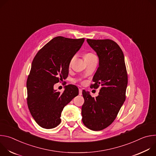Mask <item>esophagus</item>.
Segmentation results:
<instances>
[{"label":"esophagus","instance_id":"obj_1","mask_svg":"<svg viewBox=\"0 0 156 156\" xmlns=\"http://www.w3.org/2000/svg\"><path fill=\"white\" fill-rule=\"evenodd\" d=\"M79 95L80 96L82 95V90H81V89H79Z\"/></svg>","mask_w":156,"mask_h":156}]
</instances>
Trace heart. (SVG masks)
I'll use <instances>...</instances> for the list:
<instances>
[{
    "mask_svg": "<svg viewBox=\"0 0 156 156\" xmlns=\"http://www.w3.org/2000/svg\"><path fill=\"white\" fill-rule=\"evenodd\" d=\"M83 57H84V60H89V59H91V58H93L94 57H96V55L93 53V52H86L85 53L84 55H83ZM74 58H72L70 61V63H69V65H71L72 62H73Z\"/></svg>",
    "mask_w": 156,
    "mask_h": 156,
    "instance_id": "1",
    "label": "heart"
}]
</instances>
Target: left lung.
Returning a JSON list of instances; mask_svg holds the SVG:
<instances>
[{"label": "left lung", "mask_w": 156, "mask_h": 156, "mask_svg": "<svg viewBox=\"0 0 156 156\" xmlns=\"http://www.w3.org/2000/svg\"><path fill=\"white\" fill-rule=\"evenodd\" d=\"M98 55L99 67L94 75L92 88L99 86V96L93 98L83 91L84 102L81 108L82 121L91 130L100 131L114 121L126 99L128 75L123 53L110 39L87 40Z\"/></svg>", "instance_id": "obj_1"}]
</instances>
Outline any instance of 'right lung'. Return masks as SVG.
Here are the masks:
<instances>
[{"label": "right lung", "mask_w": 156, "mask_h": 156, "mask_svg": "<svg viewBox=\"0 0 156 156\" xmlns=\"http://www.w3.org/2000/svg\"><path fill=\"white\" fill-rule=\"evenodd\" d=\"M84 38H53L35 55L27 81V104L36 122L42 128L58 126L64 107L78 95V88L65 86L62 94L54 85L67 78L71 58L81 48Z\"/></svg>", "instance_id": "add662e5"}]
</instances>
